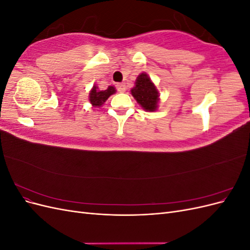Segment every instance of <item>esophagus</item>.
I'll return each mask as SVG.
<instances>
[{"label": "esophagus", "mask_w": 250, "mask_h": 250, "mask_svg": "<svg viewBox=\"0 0 250 250\" xmlns=\"http://www.w3.org/2000/svg\"><path fill=\"white\" fill-rule=\"evenodd\" d=\"M117 88L120 93H125L126 92V85L124 84V83H119V84L117 85Z\"/></svg>", "instance_id": "esophagus-1"}]
</instances>
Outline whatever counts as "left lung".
Returning <instances> with one entry per match:
<instances>
[{"label":"left lung","instance_id":"obj_1","mask_svg":"<svg viewBox=\"0 0 250 250\" xmlns=\"http://www.w3.org/2000/svg\"><path fill=\"white\" fill-rule=\"evenodd\" d=\"M130 93L145 111L152 112L157 110L160 103V93L146 73H141L137 77Z\"/></svg>","mask_w":250,"mask_h":250}]
</instances>
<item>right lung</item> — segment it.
<instances>
[{
	"instance_id": "add662e5",
	"label": "right lung",
	"mask_w": 250,
	"mask_h": 250,
	"mask_svg": "<svg viewBox=\"0 0 250 250\" xmlns=\"http://www.w3.org/2000/svg\"><path fill=\"white\" fill-rule=\"evenodd\" d=\"M117 92L115 86H108L106 89L101 90L99 87L97 86V84H94L92 89L89 90V95H88V100L90 104L93 105L94 107H101L102 105L106 102L108 98L113 95Z\"/></svg>"
}]
</instances>
